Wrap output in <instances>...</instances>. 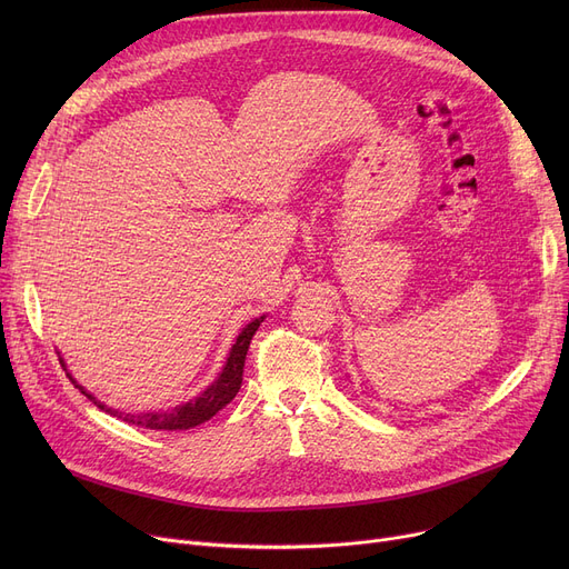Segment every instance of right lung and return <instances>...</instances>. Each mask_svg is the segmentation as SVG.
I'll list each match as a JSON object with an SVG mask.
<instances>
[{
    "label": "right lung",
    "mask_w": 569,
    "mask_h": 569,
    "mask_svg": "<svg viewBox=\"0 0 569 569\" xmlns=\"http://www.w3.org/2000/svg\"><path fill=\"white\" fill-rule=\"evenodd\" d=\"M262 320H264V316H260V318H256V320H251L249 325L242 327V332L237 335V339H234V343H232V348L226 357L223 369L219 371V376L214 378L212 385H207L198 397L189 399L187 403H179V406L168 408V410L124 412V410L110 408L103 401H99L92 392H87L84 387L71 376L62 355H59V365L64 367L71 382L78 387V390L89 401H94V406H99L103 412L117 417V420L142 427V429H154V431H184V429H193V427L207 422L209 417H214L221 408H226L234 399V395L239 392V387H242V373H244V360H247L249 343H251V339H253V335H256V330H258Z\"/></svg>",
    "instance_id": "1"
}]
</instances>
